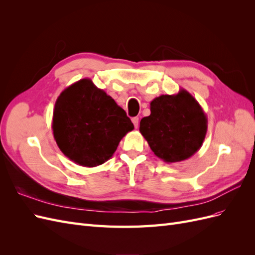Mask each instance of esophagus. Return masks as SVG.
I'll use <instances>...</instances> for the list:
<instances>
[{
    "mask_svg": "<svg viewBox=\"0 0 255 255\" xmlns=\"http://www.w3.org/2000/svg\"><path fill=\"white\" fill-rule=\"evenodd\" d=\"M132 122H133L134 127L137 128H138V122H139V118H138V117H134V118H132Z\"/></svg>",
    "mask_w": 255,
    "mask_h": 255,
    "instance_id": "esophagus-1",
    "label": "esophagus"
}]
</instances>
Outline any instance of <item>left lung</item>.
<instances>
[{
  "instance_id": "1",
  "label": "left lung",
  "mask_w": 255,
  "mask_h": 255,
  "mask_svg": "<svg viewBox=\"0 0 255 255\" xmlns=\"http://www.w3.org/2000/svg\"><path fill=\"white\" fill-rule=\"evenodd\" d=\"M150 116L141 119L139 130L158 158L168 164L177 163L201 148L207 117L187 90L155 98L150 103Z\"/></svg>"
}]
</instances>
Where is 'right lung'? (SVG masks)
I'll return each instance as SVG.
<instances>
[{"mask_svg": "<svg viewBox=\"0 0 255 255\" xmlns=\"http://www.w3.org/2000/svg\"><path fill=\"white\" fill-rule=\"evenodd\" d=\"M133 128L127 113L90 79L67 87L54 106L52 129L58 148L84 167L109 160Z\"/></svg>", "mask_w": 255, "mask_h": 255, "instance_id": "obj_1", "label": "right lung"}]
</instances>
